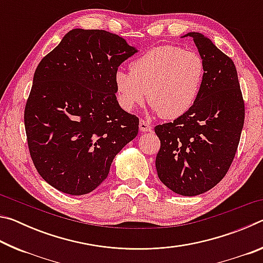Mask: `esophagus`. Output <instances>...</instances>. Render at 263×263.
<instances>
[{"label":"esophagus","mask_w":263,"mask_h":263,"mask_svg":"<svg viewBox=\"0 0 263 263\" xmlns=\"http://www.w3.org/2000/svg\"><path fill=\"white\" fill-rule=\"evenodd\" d=\"M139 128H140L141 132H147V131L152 130V125H151V124L147 121H145V119H140Z\"/></svg>","instance_id":"1"}]
</instances>
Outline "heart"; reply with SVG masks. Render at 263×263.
Returning <instances> with one entry per match:
<instances>
[{
	"mask_svg": "<svg viewBox=\"0 0 263 263\" xmlns=\"http://www.w3.org/2000/svg\"><path fill=\"white\" fill-rule=\"evenodd\" d=\"M130 73L115 75L118 102L127 111L146 99L155 114L175 119L193 108L205 77L198 52L174 45L154 47L130 64Z\"/></svg>",
	"mask_w": 263,
	"mask_h": 263,
	"instance_id": "b5f03b06",
	"label": "heart"
}]
</instances>
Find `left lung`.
Listing matches in <instances>:
<instances>
[{
    "label": "left lung",
    "instance_id": "1",
    "mask_svg": "<svg viewBox=\"0 0 263 263\" xmlns=\"http://www.w3.org/2000/svg\"><path fill=\"white\" fill-rule=\"evenodd\" d=\"M205 62V77L193 108L160 124L158 176L174 193L196 196L224 179L237 153L245 103L232 59L198 32H189Z\"/></svg>",
    "mask_w": 263,
    "mask_h": 263
}]
</instances>
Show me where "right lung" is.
I'll list each match as a JSON object with an SVG mask.
<instances>
[{"label": "right lung", "instance_id": "obj_1", "mask_svg": "<svg viewBox=\"0 0 263 263\" xmlns=\"http://www.w3.org/2000/svg\"><path fill=\"white\" fill-rule=\"evenodd\" d=\"M137 51L104 30L74 29L43 58L26 100L24 125L35 169L69 195L96 189L139 118L116 97L118 66Z\"/></svg>", "mask_w": 263, "mask_h": 263}]
</instances>
